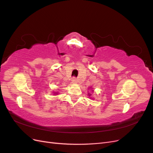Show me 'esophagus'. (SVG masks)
Returning a JSON list of instances; mask_svg holds the SVG:
<instances>
[{
	"mask_svg": "<svg viewBox=\"0 0 153 153\" xmlns=\"http://www.w3.org/2000/svg\"><path fill=\"white\" fill-rule=\"evenodd\" d=\"M72 83H76L77 82V80H76V78L75 77H73L72 78V80H71Z\"/></svg>",
	"mask_w": 153,
	"mask_h": 153,
	"instance_id": "obj_1",
	"label": "esophagus"
}]
</instances>
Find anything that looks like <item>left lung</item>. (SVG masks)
Segmentation results:
<instances>
[{
  "instance_id": "left-lung-1",
  "label": "left lung",
  "mask_w": 153,
  "mask_h": 153,
  "mask_svg": "<svg viewBox=\"0 0 153 153\" xmlns=\"http://www.w3.org/2000/svg\"><path fill=\"white\" fill-rule=\"evenodd\" d=\"M89 96H91V94H90V95H89Z\"/></svg>"
}]
</instances>
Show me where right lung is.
Returning a JSON list of instances; mask_svg holds the SVG:
<instances>
[{
	"instance_id": "1",
	"label": "right lung",
	"mask_w": 153,
	"mask_h": 153,
	"mask_svg": "<svg viewBox=\"0 0 153 153\" xmlns=\"http://www.w3.org/2000/svg\"><path fill=\"white\" fill-rule=\"evenodd\" d=\"M54 93H55V92H54ZM56 94H57V93H56Z\"/></svg>"
}]
</instances>
